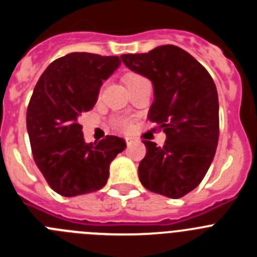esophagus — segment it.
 Returning a JSON list of instances; mask_svg holds the SVG:
<instances>
[{"instance_id":"esophagus-1","label":"esophagus","mask_w":257,"mask_h":257,"mask_svg":"<svg viewBox=\"0 0 257 257\" xmlns=\"http://www.w3.org/2000/svg\"><path fill=\"white\" fill-rule=\"evenodd\" d=\"M126 144L128 145V147H130L131 144H134V140L130 139V138H127V139H126Z\"/></svg>"}]
</instances>
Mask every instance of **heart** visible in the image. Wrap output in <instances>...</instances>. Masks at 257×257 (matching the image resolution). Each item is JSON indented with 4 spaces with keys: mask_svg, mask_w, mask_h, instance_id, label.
Segmentation results:
<instances>
[{
    "mask_svg": "<svg viewBox=\"0 0 257 257\" xmlns=\"http://www.w3.org/2000/svg\"><path fill=\"white\" fill-rule=\"evenodd\" d=\"M140 79H143L142 76H139V74L136 73H127L126 76H124V83H126V86L131 85V83L136 82V81H140ZM115 124H117L119 128H122V130H127L128 128V123H127L126 121H123V119H119V121L115 122Z\"/></svg>",
    "mask_w": 257,
    "mask_h": 257,
    "instance_id": "heart-1",
    "label": "heart"
}]
</instances>
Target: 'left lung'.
Masks as SVG:
<instances>
[{"instance_id":"left-lung-1","label":"left lung","mask_w":257,"mask_h":257,"mask_svg":"<svg viewBox=\"0 0 257 257\" xmlns=\"http://www.w3.org/2000/svg\"><path fill=\"white\" fill-rule=\"evenodd\" d=\"M128 69L151 79L154 101L148 117L166 134L163 147L147 142L139 179L151 192L180 198L199 185L219 140V97L210 73L185 50L158 46L121 56ZM157 130V127H156Z\"/></svg>"}]
</instances>
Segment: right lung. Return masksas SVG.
Instances as JSON below:
<instances>
[{"label":"right lung","mask_w":257,"mask_h":257,"mask_svg":"<svg viewBox=\"0 0 257 257\" xmlns=\"http://www.w3.org/2000/svg\"><path fill=\"white\" fill-rule=\"evenodd\" d=\"M121 64L118 56L70 52L38 79L27 110L33 158L52 190L76 197L101 189L110 162L126 148L118 136L86 143L79 115L94 108L103 81Z\"/></svg>","instance_id":"add662e5"}]
</instances>
